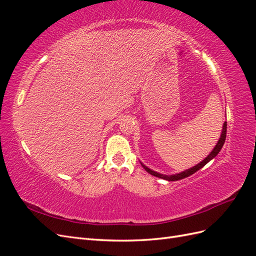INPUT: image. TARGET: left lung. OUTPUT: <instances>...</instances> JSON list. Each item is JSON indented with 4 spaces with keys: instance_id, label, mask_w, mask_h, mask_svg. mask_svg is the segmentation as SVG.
<instances>
[{
    "instance_id": "1",
    "label": "left lung",
    "mask_w": 256,
    "mask_h": 256,
    "mask_svg": "<svg viewBox=\"0 0 256 256\" xmlns=\"http://www.w3.org/2000/svg\"><path fill=\"white\" fill-rule=\"evenodd\" d=\"M226 126H228V125H226V122H224V125H223L221 136H220V138H219L218 143H216V147L214 148V150H212L210 154H209L208 156H207L202 162H200V164H196V166H193V168H189V170H186L184 172H182V173H180V174H175V175H164V174H159V173H157V172L152 171L150 168L145 166L142 164H142V166L145 168L146 172H148L150 174H152V175H154V176H156V177L164 178V180H170V182H175V180H182V178L188 177V176H190V175H192V174H194L196 172H198L200 168H202L206 164H208L209 161H210L212 158H214V157L216 156V154H219V152L221 150L224 142H226Z\"/></svg>"
}]
</instances>
